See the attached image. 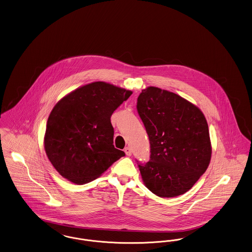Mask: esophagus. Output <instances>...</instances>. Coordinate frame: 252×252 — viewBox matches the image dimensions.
I'll return each mask as SVG.
<instances>
[{"mask_svg":"<svg viewBox=\"0 0 252 252\" xmlns=\"http://www.w3.org/2000/svg\"><path fill=\"white\" fill-rule=\"evenodd\" d=\"M124 152H125V154L127 156H131V148H129V147H127V148H125L124 149Z\"/></svg>","mask_w":252,"mask_h":252,"instance_id":"obj_1","label":"esophagus"}]
</instances>
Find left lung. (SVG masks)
<instances>
[{
    "instance_id": "obj_1",
    "label": "left lung",
    "mask_w": 252,
    "mask_h": 252,
    "mask_svg": "<svg viewBox=\"0 0 252 252\" xmlns=\"http://www.w3.org/2000/svg\"><path fill=\"white\" fill-rule=\"evenodd\" d=\"M137 111L151 144V159L138 167L145 186L156 196L185 194L208 167L212 145L208 123L195 104L155 87L143 89Z\"/></svg>"
}]
</instances>
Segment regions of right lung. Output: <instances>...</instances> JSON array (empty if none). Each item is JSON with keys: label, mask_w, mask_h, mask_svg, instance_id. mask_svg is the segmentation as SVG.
<instances>
[{"label": "right lung", "mask_w": 252, "mask_h": 252, "mask_svg": "<svg viewBox=\"0 0 252 252\" xmlns=\"http://www.w3.org/2000/svg\"><path fill=\"white\" fill-rule=\"evenodd\" d=\"M131 94L105 82H93L55 104L47 121L44 149L60 175L76 185L88 184L125 155L113 145L110 118Z\"/></svg>", "instance_id": "add662e5"}]
</instances>
